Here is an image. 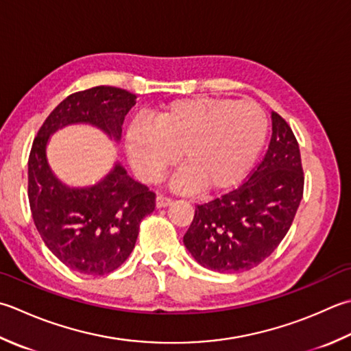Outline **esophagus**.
Wrapping results in <instances>:
<instances>
[{
	"instance_id": "esophagus-1",
	"label": "esophagus",
	"mask_w": 351,
	"mask_h": 351,
	"mask_svg": "<svg viewBox=\"0 0 351 351\" xmlns=\"http://www.w3.org/2000/svg\"><path fill=\"white\" fill-rule=\"evenodd\" d=\"M170 204H171V199L170 197L164 196V195H158L156 196V207L158 208H164V207H167V205H170Z\"/></svg>"
}]
</instances>
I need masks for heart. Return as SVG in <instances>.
Here are the masks:
<instances>
[{
    "label": "heart",
    "instance_id": "b5f03b06",
    "mask_svg": "<svg viewBox=\"0 0 351 351\" xmlns=\"http://www.w3.org/2000/svg\"><path fill=\"white\" fill-rule=\"evenodd\" d=\"M269 130L265 109L252 100L190 97L169 103L155 125L132 123L126 152L143 181L155 182L178 161L176 185L217 193L237 185L262 154Z\"/></svg>",
    "mask_w": 351,
    "mask_h": 351
}]
</instances>
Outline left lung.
<instances>
[{
  "label": "left lung",
  "instance_id": "obj_1",
  "mask_svg": "<svg viewBox=\"0 0 351 351\" xmlns=\"http://www.w3.org/2000/svg\"><path fill=\"white\" fill-rule=\"evenodd\" d=\"M303 190L298 141L283 117L272 112V136L262 162L237 189L196 205L185 248L207 269L248 271L285 239Z\"/></svg>",
  "mask_w": 351,
  "mask_h": 351
}]
</instances>
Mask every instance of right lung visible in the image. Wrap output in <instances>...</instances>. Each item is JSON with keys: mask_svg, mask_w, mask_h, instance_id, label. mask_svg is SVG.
<instances>
[{"mask_svg": "<svg viewBox=\"0 0 351 351\" xmlns=\"http://www.w3.org/2000/svg\"><path fill=\"white\" fill-rule=\"evenodd\" d=\"M136 95L115 86H94L62 100L38 130L29 156V202L47 248L86 276H105L132 252L143 217L155 210V193L119 162L93 187L60 182L47 161V143L58 129L88 123L120 141Z\"/></svg>", "mask_w": 351, "mask_h": 351, "instance_id": "obj_1", "label": "right lung"}]
</instances>
